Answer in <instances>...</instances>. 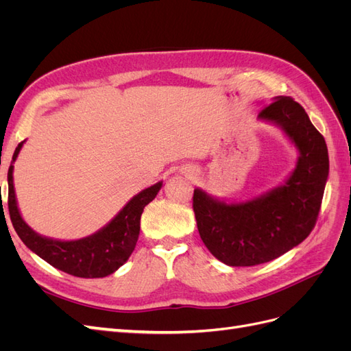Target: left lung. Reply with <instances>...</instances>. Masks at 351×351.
<instances>
[{
    "mask_svg": "<svg viewBox=\"0 0 351 351\" xmlns=\"http://www.w3.org/2000/svg\"><path fill=\"white\" fill-rule=\"evenodd\" d=\"M295 147L297 161L278 186L246 200L218 199L195 189L193 210L202 241L228 267H254L280 258L311 234L329 174L328 147L300 104L275 98L258 115Z\"/></svg>",
    "mask_w": 351,
    "mask_h": 351,
    "instance_id": "obj_1",
    "label": "left lung"
}]
</instances>
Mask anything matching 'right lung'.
Instances as JSON below:
<instances>
[{
    "label": "right lung",
    "instance_id": "1",
    "mask_svg": "<svg viewBox=\"0 0 351 351\" xmlns=\"http://www.w3.org/2000/svg\"><path fill=\"white\" fill-rule=\"evenodd\" d=\"M26 142V141H25ZM19 143L8 168V210L17 236L26 246L52 267L80 278H104L114 274L133 253L141 232V217L145 206L155 199L162 182L134 195L107 226L79 240H58L42 236L23 219L13 183L14 161L23 143Z\"/></svg>",
    "mask_w": 351,
    "mask_h": 351
}]
</instances>
